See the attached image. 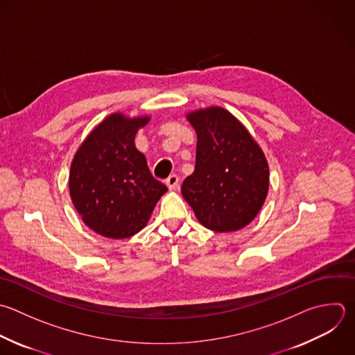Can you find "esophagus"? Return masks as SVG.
Listing matches in <instances>:
<instances>
[{
    "mask_svg": "<svg viewBox=\"0 0 355 355\" xmlns=\"http://www.w3.org/2000/svg\"><path fill=\"white\" fill-rule=\"evenodd\" d=\"M166 186L169 187V190H178L179 189V176L178 175H171L166 180H165Z\"/></svg>",
    "mask_w": 355,
    "mask_h": 355,
    "instance_id": "obj_1",
    "label": "esophagus"
}]
</instances>
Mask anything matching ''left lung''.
Instances as JSON below:
<instances>
[{
  "instance_id": "8db88e82",
  "label": "left lung",
  "mask_w": 355,
  "mask_h": 355,
  "mask_svg": "<svg viewBox=\"0 0 355 355\" xmlns=\"http://www.w3.org/2000/svg\"><path fill=\"white\" fill-rule=\"evenodd\" d=\"M197 133L194 172L182 184L198 222L214 232H236L252 222L269 189L263 151L245 126L222 107L186 115Z\"/></svg>"
}]
</instances>
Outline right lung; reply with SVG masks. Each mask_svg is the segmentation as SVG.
Wrapping results in <instances>:
<instances>
[{"mask_svg":"<svg viewBox=\"0 0 355 355\" xmlns=\"http://www.w3.org/2000/svg\"><path fill=\"white\" fill-rule=\"evenodd\" d=\"M150 116L114 112L78 148L69 172V193L82 220L108 239L139 233L168 187L157 180L135 146Z\"/></svg>","mask_w":355,"mask_h":355,"instance_id":"obj_1","label":"right lung"}]
</instances>
